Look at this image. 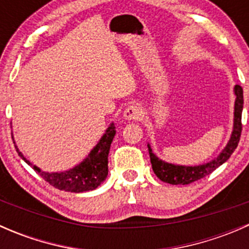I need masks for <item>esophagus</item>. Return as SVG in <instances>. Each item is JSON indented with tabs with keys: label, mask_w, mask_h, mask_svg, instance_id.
I'll return each mask as SVG.
<instances>
[{
	"label": "esophagus",
	"mask_w": 249,
	"mask_h": 249,
	"mask_svg": "<svg viewBox=\"0 0 249 249\" xmlns=\"http://www.w3.org/2000/svg\"><path fill=\"white\" fill-rule=\"evenodd\" d=\"M141 108L137 105H130L126 109L124 110V118L126 120H137L141 117Z\"/></svg>",
	"instance_id": "1"
}]
</instances>
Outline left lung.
Wrapping results in <instances>:
<instances>
[{
    "mask_svg": "<svg viewBox=\"0 0 249 249\" xmlns=\"http://www.w3.org/2000/svg\"><path fill=\"white\" fill-rule=\"evenodd\" d=\"M233 92L236 95L235 100V112H233V129L231 137L228 142L227 147L223 149V152L215 158L212 161L207 164L199 165V166H182V165H173L160 160L159 158L153 154L150 145L148 144V150H149L150 162H152L153 171H154L157 177L160 180L170 184H189V183L199 180L206 177L207 175L212 173L217 167L224 164L233 153V150L237 148L238 142H240L241 131H242V108H243V90L240 85H235Z\"/></svg>",
    "mask_w": 249,
    "mask_h": 249,
    "instance_id": "8db88e82",
    "label": "left lung"
}]
</instances>
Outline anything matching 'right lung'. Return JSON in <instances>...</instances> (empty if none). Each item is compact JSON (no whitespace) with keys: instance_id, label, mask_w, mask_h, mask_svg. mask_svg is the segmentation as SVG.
Wrapping results in <instances>:
<instances>
[{"instance_id":"right-lung-1","label":"right lung","mask_w":249,"mask_h":249,"mask_svg":"<svg viewBox=\"0 0 249 249\" xmlns=\"http://www.w3.org/2000/svg\"><path fill=\"white\" fill-rule=\"evenodd\" d=\"M114 135L115 126L112 123L99 143L88 155L87 159H84V161L80 162L73 169L64 172L49 173L42 171L41 169L32 165L29 160H26L21 152H19L17 145L16 148L20 158L25 160V162H27L30 166H32V169L50 185L60 190H65V192L83 193L96 189L106 179L108 175V153Z\"/></svg>"}]
</instances>
